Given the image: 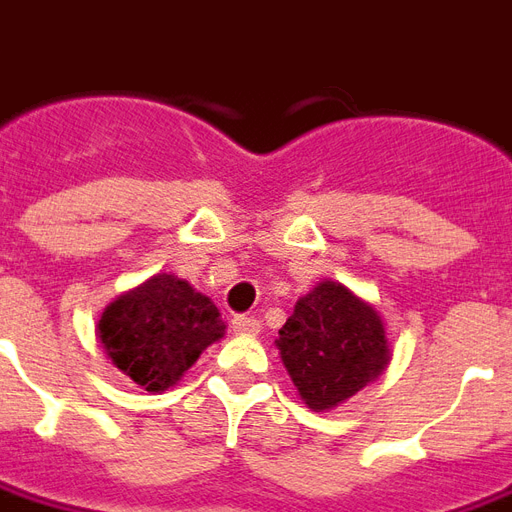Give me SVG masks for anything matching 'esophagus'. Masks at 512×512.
Here are the masks:
<instances>
[{"mask_svg": "<svg viewBox=\"0 0 512 512\" xmlns=\"http://www.w3.org/2000/svg\"><path fill=\"white\" fill-rule=\"evenodd\" d=\"M233 333L236 335H252L260 333V319L257 317H249V314H241V317H233Z\"/></svg>", "mask_w": 512, "mask_h": 512, "instance_id": "1", "label": "esophagus"}]
</instances>
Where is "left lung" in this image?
I'll use <instances>...</instances> for the list:
<instances>
[{
	"mask_svg": "<svg viewBox=\"0 0 512 512\" xmlns=\"http://www.w3.org/2000/svg\"><path fill=\"white\" fill-rule=\"evenodd\" d=\"M276 349L298 397L317 413L333 411L378 381L392 360L381 314L330 279L298 298Z\"/></svg>",
	"mask_w": 512,
	"mask_h": 512,
	"instance_id": "8db88e82",
	"label": "left lung"
}]
</instances>
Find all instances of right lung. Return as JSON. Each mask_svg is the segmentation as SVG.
I'll return each instance as SVG.
<instances>
[{"mask_svg":"<svg viewBox=\"0 0 512 512\" xmlns=\"http://www.w3.org/2000/svg\"><path fill=\"white\" fill-rule=\"evenodd\" d=\"M222 335L225 322L212 298L174 273H155L117 295L96 325L107 360L152 395L177 384Z\"/></svg>","mask_w":512,"mask_h":512,"instance_id":"add662e5","label":"right lung"}]
</instances>
